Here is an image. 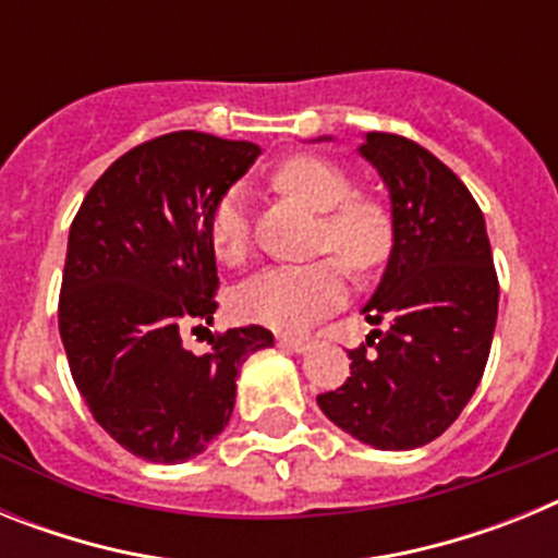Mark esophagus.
<instances>
[{"mask_svg":"<svg viewBox=\"0 0 558 558\" xmlns=\"http://www.w3.org/2000/svg\"><path fill=\"white\" fill-rule=\"evenodd\" d=\"M279 347L288 349V352L304 354V352H310V340H302V338H288V335H282V338H279Z\"/></svg>","mask_w":558,"mask_h":558,"instance_id":"1","label":"esophagus"}]
</instances>
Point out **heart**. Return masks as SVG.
<instances>
[{
    "mask_svg": "<svg viewBox=\"0 0 558 558\" xmlns=\"http://www.w3.org/2000/svg\"><path fill=\"white\" fill-rule=\"evenodd\" d=\"M276 184L324 215V248H335L354 270L377 268L391 251L393 229L386 206L352 198V179L338 165L318 156H293L276 170ZM209 243L226 265L243 263L251 248V220L245 192H223L209 211ZM335 256L307 265H276L243 282L234 293V313L243 322L276 332H307L332 313L347 295V268Z\"/></svg>",
    "mask_w": 558,
    "mask_h": 558,
    "instance_id": "b5f03b06",
    "label": "heart"
}]
</instances>
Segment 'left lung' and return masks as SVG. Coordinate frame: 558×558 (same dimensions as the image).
Returning a JSON list of instances; mask_svg holds the SVG:
<instances>
[{
  "label": "left lung",
  "instance_id": "left-lung-1",
  "mask_svg": "<svg viewBox=\"0 0 558 558\" xmlns=\"http://www.w3.org/2000/svg\"><path fill=\"white\" fill-rule=\"evenodd\" d=\"M357 153L391 198V256L363 307L368 324L388 329L349 352L352 377L318 408L363 445L413 450L441 436L475 393L500 288L483 211L445 161L379 131Z\"/></svg>",
  "mask_w": 558,
  "mask_h": 558
}]
</instances>
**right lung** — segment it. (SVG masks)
<instances>
[{"mask_svg": "<svg viewBox=\"0 0 558 558\" xmlns=\"http://www.w3.org/2000/svg\"><path fill=\"white\" fill-rule=\"evenodd\" d=\"M256 156L251 142L165 133L113 161L69 229L58 329L72 379L97 425L145 461L201 456L229 425L245 357L274 347L256 324L211 335L204 354L181 343L218 310L211 206Z\"/></svg>", "mask_w": 558, "mask_h": 558, "instance_id": "1", "label": "right lung"}]
</instances>
